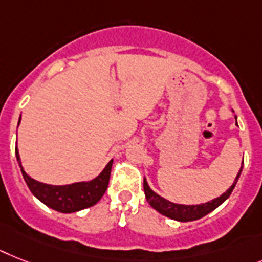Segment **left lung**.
<instances>
[{
  "instance_id": "1",
  "label": "left lung",
  "mask_w": 262,
  "mask_h": 262,
  "mask_svg": "<svg viewBox=\"0 0 262 262\" xmlns=\"http://www.w3.org/2000/svg\"><path fill=\"white\" fill-rule=\"evenodd\" d=\"M235 124H237V116H235ZM243 166H244V161H243ZM243 166H241V168H239L238 174H237V177H235L233 185L230 186L225 193H222L221 195L217 196V198H214V200L207 201V202H205V204H200V205L174 204V202H171V201L166 200V198L161 196L159 194L155 193L154 190L151 189L150 186H148V183H147L146 177H144L143 189H144V194H146L147 202L150 204L151 207H154L158 213L163 214V215L171 218V220H175V221L189 222V221L200 220V218L205 217L206 214L211 213L214 209H217L220 205L224 204L225 201L228 200L229 196H230L233 189H234L237 182H238L239 175H241V171H243Z\"/></svg>"
}]
</instances>
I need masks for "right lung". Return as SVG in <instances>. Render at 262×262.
I'll list each match as a JSON object with an SVG mask.
<instances>
[{
  "instance_id": "add662e5",
  "label": "right lung",
  "mask_w": 262,
  "mask_h": 262,
  "mask_svg": "<svg viewBox=\"0 0 262 262\" xmlns=\"http://www.w3.org/2000/svg\"><path fill=\"white\" fill-rule=\"evenodd\" d=\"M19 122H21V116H19L18 124ZM16 158L21 168V174L32 194L42 204L60 213H76V211L96 205L107 190L112 163H114V161L108 162L104 170L97 175L96 178L87 182L83 181V182H75L71 185H48V183L36 181L28 172H25L21 165V158H19L17 147Z\"/></svg>"
}]
</instances>
